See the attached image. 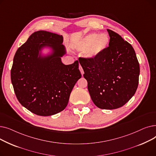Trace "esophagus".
I'll use <instances>...</instances> for the list:
<instances>
[{
  "mask_svg": "<svg viewBox=\"0 0 156 156\" xmlns=\"http://www.w3.org/2000/svg\"><path fill=\"white\" fill-rule=\"evenodd\" d=\"M79 69H80V71H81V75H83V74H84V71H83V69L82 67L81 66V65H80V66H79Z\"/></svg>",
  "mask_w": 156,
  "mask_h": 156,
  "instance_id": "34e87169",
  "label": "esophagus"
}]
</instances>
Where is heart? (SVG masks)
<instances>
[{
	"instance_id": "obj_1",
	"label": "heart",
	"mask_w": 156,
	"mask_h": 156,
	"mask_svg": "<svg viewBox=\"0 0 156 156\" xmlns=\"http://www.w3.org/2000/svg\"><path fill=\"white\" fill-rule=\"evenodd\" d=\"M110 43V37L107 34H92L81 39L75 46L78 51H85V55L88 59H95L101 55Z\"/></svg>"
}]
</instances>
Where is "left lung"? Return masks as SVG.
Instances as JSON below:
<instances>
[{"instance_id":"8db88e82","label":"left lung","mask_w":156,"mask_h":156,"mask_svg":"<svg viewBox=\"0 0 156 156\" xmlns=\"http://www.w3.org/2000/svg\"><path fill=\"white\" fill-rule=\"evenodd\" d=\"M107 30L110 43L106 50L97 58L78 60L95 105L100 109H115L135 94L140 66L132 45L117 33Z\"/></svg>"}]
</instances>
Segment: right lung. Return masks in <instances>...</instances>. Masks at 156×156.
<instances>
[{
	"label": "right lung",
	"mask_w": 156,
	"mask_h": 156,
	"mask_svg": "<svg viewBox=\"0 0 156 156\" xmlns=\"http://www.w3.org/2000/svg\"><path fill=\"white\" fill-rule=\"evenodd\" d=\"M62 42V35L35 31L14 57L11 78L15 94L23 107L37 115L48 116L63 111L81 77L78 61L69 65L62 62L66 54ZM45 47L52 51L44 56Z\"/></svg>",
	"instance_id": "right-lung-1"
}]
</instances>
